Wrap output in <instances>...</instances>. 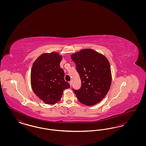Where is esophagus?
Masks as SVG:
<instances>
[{
  "mask_svg": "<svg viewBox=\"0 0 146 146\" xmlns=\"http://www.w3.org/2000/svg\"><path fill=\"white\" fill-rule=\"evenodd\" d=\"M70 83V86H72V82L70 81V83Z\"/></svg>",
  "mask_w": 146,
  "mask_h": 146,
  "instance_id": "obj_1",
  "label": "esophagus"
}]
</instances>
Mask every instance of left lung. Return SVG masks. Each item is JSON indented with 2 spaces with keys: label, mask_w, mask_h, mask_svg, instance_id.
<instances>
[{
  "label": "left lung",
  "mask_w": 146,
  "mask_h": 146,
  "mask_svg": "<svg viewBox=\"0 0 146 146\" xmlns=\"http://www.w3.org/2000/svg\"><path fill=\"white\" fill-rule=\"evenodd\" d=\"M70 57L76 64L82 82L80 89L73 90L78 100L88 106L99 103L106 96L111 85V70L108 60L91 49H83Z\"/></svg>",
  "instance_id": "left-lung-1"
}]
</instances>
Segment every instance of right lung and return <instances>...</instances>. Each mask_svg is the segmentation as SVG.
<instances>
[{
    "label": "right lung",
    "mask_w": 146,
    "mask_h": 146,
    "mask_svg": "<svg viewBox=\"0 0 146 146\" xmlns=\"http://www.w3.org/2000/svg\"><path fill=\"white\" fill-rule=\"evenodd\" d=\"M62 56L56 52L44 53L33 63L31 73L32 90L45 104H55L61 100L63 91L70 88L64 81V71L60 63Z\"/></svg>",
    "instance_id": "1"
}]
</instances>
